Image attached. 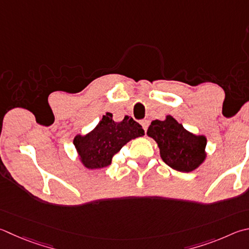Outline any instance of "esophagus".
Wrapping results in <instances>:
<instances>
[{
	"instance_id": "34e87169",
	"label": "esophagus",
	"mask_w": 249,
	"mask_h": 249,
	"mask_svg": "<svg viewBox=\"0 0 249 249\" xmlns=\"http://www.w3.org/2000/svg\"><path fill=\"white\" fill-rule=\"evenodd\" d=\"M142 128H143L144 132H147L148 126H149V121L148 120H142Z\"/></svg>"
}]
</instances>
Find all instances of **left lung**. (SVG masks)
<instances>
[{
    "mask_svg": "<svg viewBox=\"0 0 249 249\" xmlns=\"http://www.w3.org/2000/svg\"><path fill=\"white\" fill-rule=\"evenodd\" d=\"M147 134L156 140L162 160L172 169L191 172L205 160L206 137L189 133L172 116H166L165 121H152Z\"/></svg>",
    "mask_w": 249,
    "mask_h": 249,
    "instance_id": "left-lung-1",
    "label": "left lung"
}]
</instances>
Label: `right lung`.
Instances as JSON below:
<instances>
[{"label":"right lung","mask_w":249,"mask_h":249,"mask_svg":"<svg viewBox=\"0 0 249 249\" xmlns=\"http://www.w3.org/2000/svg\"><path fill=\"white\" fill-rule=\"evenodd\" d=\"M142 125L132 117L125 116L116 123L111 113L103 115L92 132L76 136L74 144L84 165L88 169H101L111 164L112 157L130 139L143 136Z\"/></svg>","instance_id":"obj_1"}]
</instances>
